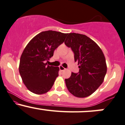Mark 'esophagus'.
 I'll use <instances>...</instances> for the list:
<instances>
[{
  "label": "esophagus",
  "instance_id": "34e87169",
  "mask_svg": "<svg viewBox=\"0 0 125 125\" xmlns=\"http://www.w3.org/2000/svg\"><path fill=\"white\" fill-rule=\"evenodd\" d=\"M59 69H60V70L61 71H65V69H66L65 68H64V67H63L62 66H59Z\"/></svg>",
  "mask_w": 125,
  "mask_h": 125
}]
</instances>
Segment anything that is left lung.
I'll use <instances>...</instances> for the list:
<instances>
[{
  "mask_svg": "<svg viewBox=\"0 0 125 125\" xmlns=\"http://www.w3.org/2000/svg\"><path fill=\"white\" fill-rule=\"evenodd\" d=\"M65 44L71 48L75 62L80 65L78 73H72L71 77L65 79L66 87L75 96H89L104 80L107 73L104 54L96 43L82 34L68 33Z\"/></svg>",
  "mask_w": 125,
  "mask_h": 125,
  "instance_id": "1",
  "label": "left lung"
}]
</instances>
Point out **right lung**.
Wrapping results in <instances>:
<instances>
[{"mask_svg":"<svg viewBox=\"0 0 125 125\" xmlns=\"http://www.w3.org/2000/svg\"><path fill=\"white\" fill-rule=\"evenodd\" d=\"M67 35L52 31H42L25 47L20 57L19 72L24 85L33 94H45L53 86L59 68L47 65L46 62L65 41Z\"/></svg>","mask_w":125,"mask_h":125,"instance_id":"add662e5","label":"right lung"}]
</instances>
